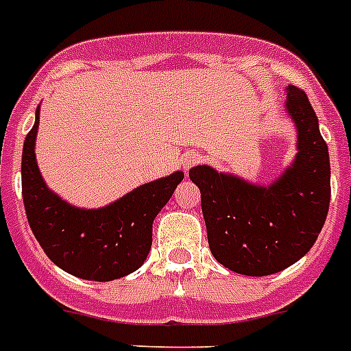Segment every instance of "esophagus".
<instances>
[{
  "instance_id": "1",
  "label": "esophagus",
  "mask_w": 351,
  "mask_h": 351,
  "mask_svg": "<svg viewBox=\"0 0 351 351\" xmlns=\"http://www.w3.org/2000/svg\"><path fill=\"white\" fill-rule=\"evenodd\" d=\"M199 155L196 154V152H189V154H185L184 157H182V167H184L185 171H189L191 167L196 166L197 162H199Z\"/></svg>"
}]
</instances>
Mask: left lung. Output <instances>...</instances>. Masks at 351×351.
Here are the masks:
<instances>
[{
	"instance_id": "obj_1",
	"label": "left lung",
	"mask_w": 351,
	"mask_h": 351,
	"mask_svg": "<svg viewBox=\"0 0 351 351\" xmlns=\"http://www.w3.org/2000/svg\"><path fill=\"white\" fill-rule=\"evenodd\" d=\"M297 155L272 184L256 185L213 167H193L213 258L242 276L263 277L297 263L315 245L330 205V160L302 90L286 88Z\"/></svg>"
}]
</instances>
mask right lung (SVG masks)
<instances>
[{"mask_svg":"<svg viewBox=\"0 0 351 351\" xmlns=\"http://www.w3.org/2000/svg\"><path fill=\"white\" fill-rule=\"evenodd\" d=\"M40 106L23 146V199L29 228L54 265L86 281L136 272L152 249V224L184 173L143 184L102 208H79L45 185L35 157Z\"/></svg>","mask_w":351,"mask_h":351,"instance_id":"right-lung-1","label":"right lung"}]
</instances>
